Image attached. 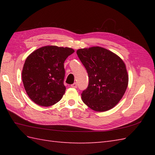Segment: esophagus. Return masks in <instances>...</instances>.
<instances>
[{"label":"esophagus","mask_w":155,"mask_h":155,"mask_svg":"<svg viewBox=\"0 0 155 155\" xmlns=\"http://www.w3.org/2000/svg\"><path fill=\"white\" fill-rule=\"evenodd\" d=\"M71 87L72 88H77V83H74V84H71Z\"/></svg>","instance_id":"34e87169"}]
</instances>
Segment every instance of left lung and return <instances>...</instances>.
<instances>
[{"mask_svg":"<svg viewBox=\"0 0 155 155\" xmlns=\"http://www.w3.org/2000/svg\"><path fill=\"white\" fill-rule=\"evenodd\" d=\"M77 54L89 78L87 88L81 94L83 103L97 112L114 107L128 87V74L123 61L101 47L78 49Z\"/></svg>","mask_w":155,"mask_h":155,"instance_id":"obj_1","label":"left lung"}]
</instances>
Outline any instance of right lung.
<instances>
[{
    "mask_svg": "<svg viewBox=\"0 0 155 155\" xmlns=\"http://www.w3.org/2000/svg\"><path fill=\"white\" fill-rule=\"evenodd\" d=\"M74 51L48 45L32 52L26 59L22 80L29 98L42 107H50L63 97L66 87L64 62Z\"/></svg>",
    "mask_w": 155,
    "mask_h": 155,
    "instance_id": "right-lung-1",
    "label": "right lung"
}]
</instances>
